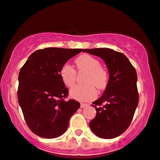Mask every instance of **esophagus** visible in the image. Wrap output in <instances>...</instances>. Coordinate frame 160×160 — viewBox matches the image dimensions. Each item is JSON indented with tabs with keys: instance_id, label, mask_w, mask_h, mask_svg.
<instances>
[{
	"instance_id": "1",
	"label": "esophagus",
	"mask_w": 160,
	"mask_h": 160,
	"mask_svg": "<svg viewBox=\"0 0 160 160\" xmlns=\"http://www.w3.org/2000/svg\"><path fill=\"white\" fill-rule=\"evenodd\" d=\"M88 106V105L86 104V103H80V108H86V107Z\"/></svg>"
}]
</instances>
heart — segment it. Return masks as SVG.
Here are the masks:
<instances>
[{"mask_svg": "<svg viewBox=\"0 0 160 160\" xmlns=\"http://www.w3.org/2000/svg\"><path fill=\"white\" fill-rule=\"evenodd\" d=\"M75 64L79 71H86L83 78L85 84L78 85L70 91V96L79 101H91L97 97L96 86L98 89H102L108 82V74L100 66L98 59L88 55L82 54L75 60ZM60 77L62 82L68 88L75 83L77 72L72 66L65 63L60 69Z\"/></svg>", "mask_w": 160, "mask_h": 160, "instance_id": "obj_1", "label": "heart"}]
</instances>
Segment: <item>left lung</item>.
<instances>
[{
    "mask_svg": "<svg viewBox=\"0 0 160 160\" xmlns=\"http://www.w3.org/2000/svg\"><path fill=\"white\" fill-rule=\"evenodd\" d=\"M102 58L106 64L109 80L103 94L92 105L96 117L89 123L97 136L112 139L128 128L139 102L137 72L124 54L108 48L83 49Z\"/></svg>",
    "mask_w": 160,
    "mask_h": 160,
    "instance_id": "8db88e82",
    "label": "left lung"
}]
</instances>
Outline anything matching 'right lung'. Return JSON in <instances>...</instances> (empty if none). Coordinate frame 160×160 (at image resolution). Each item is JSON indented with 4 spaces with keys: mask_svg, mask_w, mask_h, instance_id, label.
Instances as JSON below:
<instances>
[{
    "mask_svg": "<svg viewBox=\"0 0 160 160\" xmlns=\"http://www.w3.org/2000/svg\"><path fill=\"white\" fill-rule=\"evenodd\" d=\"M82 51L55 47L37 50L20 70L18 102L26 124L38 136L52 139L62 135L80 108L78 101L64 100L68 90L60 78V69Z\"/></svg>",
    "mask_w": 160,
    "mask_h": 160,
    "instance_id": "1",
    "label": "right lung"
}]
</instances>
